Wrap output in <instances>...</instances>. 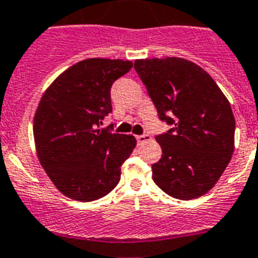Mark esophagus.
I'll use <instances>...</instances> for the list:
<instances>
[{
  "instance_id": "1",
  "label": "esophagus",
  "mask_w": 258,
  "mask_h": 258,
  "mask_svg": "<svg viewBox=\"0 0 258 258\" xmlns=\"http://www.w3.org/2000/svg\"><path fill=\"white\" fill-rule=\"evenodd\" d=\"M136 140H137L138 145H142L150 140V136H149V134H141V136H137V137H136Z\"/></svg>"
}]
</instances>
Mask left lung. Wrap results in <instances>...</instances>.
Segmentation results:
<instances>
[{"label":"left lung","instance_id":"left-lung-1","mask_svg":"<svg viewBox=\"0 0 258 258\" xmlns=\"http://www.w3.org/2000/svg\"><path fill=\"white\" fill-rule=\"evenodd\" d=\"M134 70L159 120L171 125L155 136L163 154L152 166L153 180L176 199L202 197L233 154L235 117L228 100L203 68L186 59H138Z\"/></svg>","mask_w":258,"mask_h":258}]
</instances>
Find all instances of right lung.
<instances>
[{
    "label": "right lung",
    "instance_id": "1",
    "mask_svg": "<svg viewBox=\"0 0 258 258\" xmlns=\"http://www.w3.org/2000/svg\"><path fill=\"white\" fill-rule=\"evenodd\" d=\"M132 67L129 60L86 59L57 76L42 96L34 117L38 158L57 190L71 199L96 201L120 182L136 138L112 133L113 124L99 127L112 113V84Z\"/></svg>",
    "mask_w": 258,
    "mask_h": 258
}]
</instances>
